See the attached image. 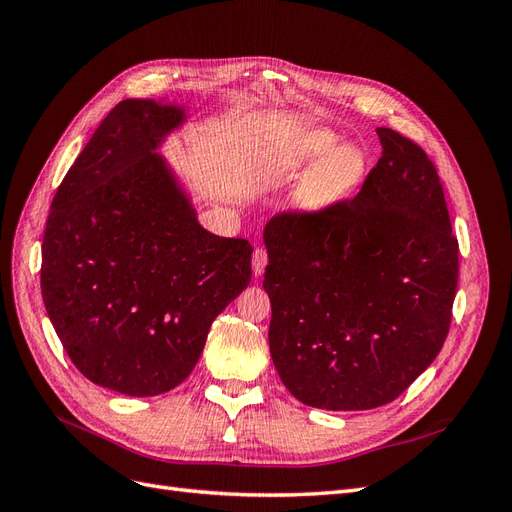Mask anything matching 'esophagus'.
Masks as SVG:
<instances>
[{"instance_id":"1","label":"esophagus","mask_w":512,"mask_h":512,"mask_svg":"<svg viewBox=\"0 0 512 512\" xmlns=\"http://www.w3.org/2000/svg\"><path fill=\"white\" fill-rule=\"evenodd\" d=\"M267 260H269V256H267V250H265V247H256L254 254H252V271H254V275H256V277H258V275H262V271H265V267H267Z\"/></svg>"}]
</instances>
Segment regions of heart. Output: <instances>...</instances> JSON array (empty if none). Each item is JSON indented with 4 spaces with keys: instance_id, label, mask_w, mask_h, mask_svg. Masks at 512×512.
Wrapping results in <instances>:
<instances>
[{
    "instance_id": "1",
    "label": "heart",
    "mask_w": 512,
    "mask_h": 512,
    "mask_svg": "<svg viewBox=\"0 0 512 512\" xmlns=\"http://www.w3.org/2000/svg\"><path fill=\"white\" fill-rule=\"evenodd\" d=\"M335 143L337 138L331 132L312 130L305 132L294 145L288 162L290 168H299L321 158L305 175L297 194L299 209L307 213H320L339 205L363 179V153L350 145L331 152Z\"/></svg>"
}]
</instances>
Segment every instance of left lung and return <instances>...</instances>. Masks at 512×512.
<instances>
[{"label":"left lung","mask_w":512,"mask_h":512,"mask_svg":"<svg viewBox=\"0 0 512 512\" xmlns=\"http://www.w3.org/2000/svg\"><path fill=\"white\" fill-rule=\"evenodd\" d=\"M382 156L354 198L269 220V348L305 406L389 404L433 363L451 329L459 243L425 149L378 128Z\"/></svg>","instance_id":"8db88e82"}]
</instances>
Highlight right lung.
I'll use <instances>...</instances> for the list:
<instances>
[{
  "label": "right lung",
  "instance_id": "right-lung-1",
  "mask_svg": "<svg viewBox=\"0 0 512 512\" xmlns=\"http://www.w3.org/2000/svg\"><path fill=\"white\" fill-rule=\"evenodd\" d=\"M181 108L123 100L70 166L42 239L40 286L59 342L104 389L153 397L200 359L211 322L252 280V245L196 222L153 153Z\"/></svg>",
  "mask_w": 512,
  "mask_h": 512
}]
</instances>
